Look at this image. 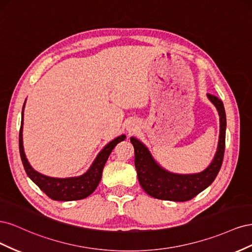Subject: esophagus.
<instances>
[{
	"label": "esophagus",
	"mask_w": 252,
	"mask_h": 252,
	"mask_svg": "<svg viewBox=\"0 0 252 252\" xmlns=\"http://www.w3.org/2000/svg\"><path fill=\"white\" fill-rule=\"evenodd\" d=\"M136 129V126L134 125V124H131V125H129V126H127V130L129 131V132H133L134 130Z\"/></svg>",
	"instance_id": "34e87169"
}]
</instances>
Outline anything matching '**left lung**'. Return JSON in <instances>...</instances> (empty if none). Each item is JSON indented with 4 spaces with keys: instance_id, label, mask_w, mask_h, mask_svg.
Masks as SVG:
<instances>
[{
    "instance_id": "1",
    "label": "left lung",
    "mask_w": 252,
    "mask_h": 252,
    "mask_svg": "<svg viewBox=\"0 0 252 252\" xmlns=\"http://www.w3.org/2000/svg\"><path fill=\"white\" fill-rule=\"evenodd\" d=\"M220 114V140L218 151L211 164L195 174H174L164 170L151 158L148 149L134 138L130 142L134 148V165L140 185L144 191L158 200L185 202L193 199L215 181L223 163L226 139V113L223 102L208 94Z\"/></svg>"
}]
</instances>
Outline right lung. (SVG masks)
Returning a JSON list of instances; mask_svg holds the SVG:
<instances>
[{"instance_id":"add662e5","label":"right lung","mask_w":252,"mask_h":252,"mask_svg":"<svg viewBox=\"0 0 252 252\" xmlns=\"http://www.w3.org/2000/svg\"><path fill=\"white\" fill-rule=\"evenodd\" d=\"M25 106V103H24ZM24 106L22 111V120H21V128L19 134V148L20 156L23 166L28 177L37 185L42 191L49 196L51 200L55 201H77L85 199L88 195L93 193L97 187L98 183L102 178L103 168L105 163L107 162L109 155L112 149L117 146V144L124 141L126 136L121 135L117 139L111 141L108 145H106L105 148L97 155L94 162L91 165L89 170L78 178H67V179H56L49 178L46 175H43L36 172L29 165L27 158L25 157L24 148H23V119H24Z\"/></svg>"}]
</instances>
